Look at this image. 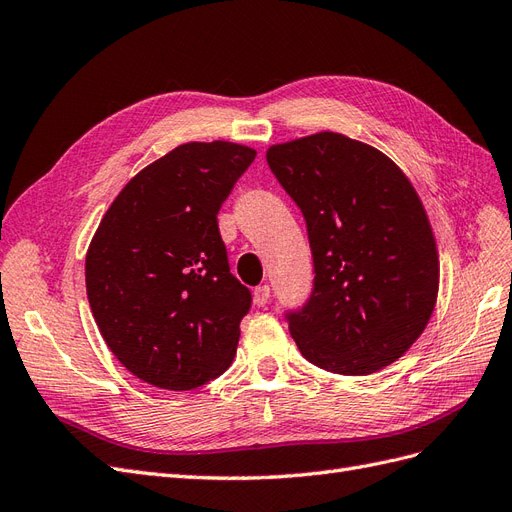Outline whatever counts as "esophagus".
Returning <instances> with one entry per match:
<instances>
[{
	"label": "esophagus",
	"mask_w": 512,
	"mask_h": 512,
	"mask_svg": "<svg viewBox=\"0 0 512 512\" xmlns=\"http://www.w3.org/2000/svg\"><path fill=\"white\" fill-rule=\"evenodd\" d=\"M269 297H271V288H269L267 284H262V286H258V288L254 290V303H256L258 307L267 305V303H269Z\"/></svg>",
	"instance_id": "esophagus-1"
}]
</instances>
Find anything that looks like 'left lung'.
<instances>
[{
	"instance_id": "8db88e82",
	"label": "left lung",
	"mask_w": 512,
	"mask_h": 512,
	"mask_svg": "<svg viewBox=\"0 0 512 512\" xmlns=\"http://www.w3.org/2000/svg\"><path fill=\"white\" fill-rule=\"evenodd\" d=\"M267 162L301 209L314 290L286 314L320 369L367 376L395 363L433 314L440 260L431 224L401 168L337 132L273 145Z\"/></svg>"
}]
</instances>
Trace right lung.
I'll use <instances>...</instances> for the list:
<instances>
[{
	"label": "right lung",
	"mask_w": 512,
	"mask_h": 512,
	"mask_svg": "<svg viewBox=\"0 0 512 512\" xmlns=\"http://www.w3.org/2000/svg\"><path fill=\"white\" fill-rule=\"evenodd\" d=\"M252 147L185 143L132 177L89 243L85 284L106 346L158 389L190 391L235 359L252 292L230 273L218 211Z\"/></svg>",
	"instance_id": "1"
}]
</instances>
